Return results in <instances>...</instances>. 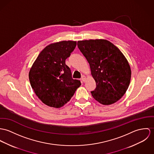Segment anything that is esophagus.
Masks as SVG:
<instances>
[{"instance_id":"34e87169","label":"esophagus","mask_w":154,"mask_h":154,"mask_svg":"<svg viewBox=\"0 0 154 154\" xmlns=\"http://www.w3.org/2000/svg\"><path fill=\"white\" fill-rule=\"evenodd\" d=\"M82 80L83 82H85V80H86V77H85V75H82Z\"/></svg>"}]
</instances>
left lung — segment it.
<instances>
[{"label":"left lung","mask_w":154,"mask_h":154,"mask_svg":"<svg viewBox=\"0 0 154 154\" xmlns=\"http://www.w3.org/2000/svg\"><path fill=\"white\" fill-rule=\"evenodd\" d=\"M77 45L96 83L91 91L93 98L104 105L118 101L128 90L131 78V67L124 55L106 39L79 41Z\"/></svg>","instance_id":"8db88e82"}]
</instances>
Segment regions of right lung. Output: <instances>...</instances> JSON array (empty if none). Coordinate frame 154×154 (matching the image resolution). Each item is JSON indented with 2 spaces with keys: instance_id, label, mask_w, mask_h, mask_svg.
Wrapping results in <instances>:
<instances>
[{
  "instance_id": "right-lung-1",
  "label": "right lung",
  "mask_w": 154,
  "mask_h": 154,
  "mask_svg": "<svg viewBox=\"0 0 154 154\" xmlns=\"http://www.w3.org/2000/svg\"><path fill=\"white\" fill-rule=\"evenodd\" d=\"M77 45L76 41H63L47 46L39 53L29 72L31 85L45 104L60 108L69 101L81 82L72 78L66 64Z\"/></svg>"
}]
</instances>
